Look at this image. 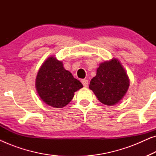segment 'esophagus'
<instances>
[{
	"instance_id": "34e87169",
	"label": "esophagus",
	"mask_w": 156,
	"mask_h": 156,
	"mask_svg": "<svg viewBox=\"0 0 156 156\" xmlns=\"http://www.w3.org/2000/svg\"><path fill=\"white\" fill-rule=\"evenodd\" d=\"M81 82H82L83 85H84V87H87V86H88V84H89L88 80H81Z\"/></svg>"
}]
</instances>
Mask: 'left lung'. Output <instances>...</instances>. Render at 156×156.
<instances>
[{
  "mask_svg": "<svg viewBox=\"0 0 156 156\" xmlns=\"http://www.w3.org/2000/svg\"><path fill=\"white\" fill-rule=\"evenodd\" d=\"M129 78L120 61L112 58L100 64L91 79L89 89L101 103L107 106L118 104L129 88Z\"/></svg>",
  "mask_w": 156,
  "mask_h": 156,
  "instance_id": "8db88e82",
  "label": "left lung"
}]
</instances>
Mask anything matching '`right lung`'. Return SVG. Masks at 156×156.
<instances>
[{"label": "right lung", "instance_id": "add662e5", "mask_svg": "<svg viewBox=\"0 0 156 156\" xmlns=\"http://www.w3.org/2000/svg\"><path fill=\"white\" fill-rule=\"evenodd\" d=\"M35 87L44 103L55 108H63L72 101L74 92L82 88L83 85L64 68L62 62L51 56L38 70Z\"/></svg>", "mask_w": 156, "mask_h": 156}]
</instances>
